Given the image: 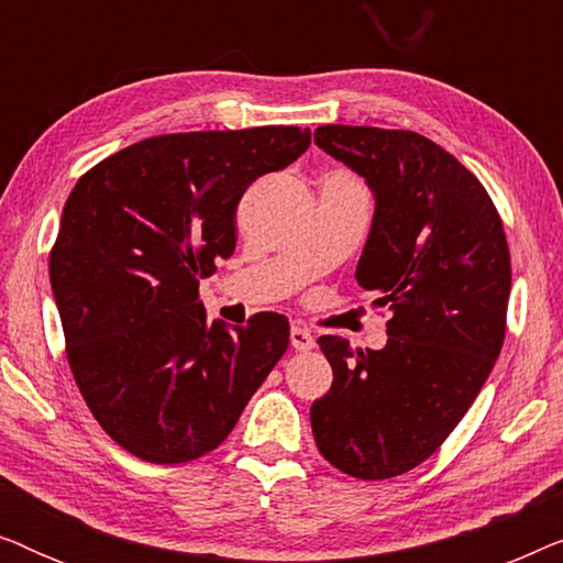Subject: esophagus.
Instances as JSON below:
<instances>
[{"mask_svg": "<svg viewBox=\"0 0 563 563\" xmlns=\"http://www.w3.org/2000/svg\"><path fill=\"white\" fill-rule=\"evenodd\" d=\"M289 341H291V349H295V351H312L314 349L312 333H310V330L299 328V325H291Z\"/></svg>", "mask_w": 563, "mask_h": 563, "instance_id": "obj_1", "label": "esophagus"}]
</instances>
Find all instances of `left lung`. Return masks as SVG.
Wrapping results in <instances>:
<instances>
[{
  "label": "left lung",
  "instance_id": "obj_1",
  "mask_svg": "<svg viewBox=\"0 0 563 563\" xmlns=\"http://www.w3.org/2000/svg\"><path fill=\"white\" fill-rule=\"evenodd\" d=\"M314 143L372 189L356 279L391 320L379 351L320 338L333 387L314 399L312 435L341 472L389 479L422 464L487 382L505 341L510 251L487 189L428 137L322 125Z\"/></svg>",
  "mask_w": 563,
  "mask_h": 563
}]
</instances>
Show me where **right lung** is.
Instances as JSON below:
<instances>
[{"label": "right lung", "mask_w": 563, "mask_h": 563, "mask_svg": "<svg viewBox=\"0 0 563 563\" xmlns=\"http://www.w3.org/2000/svg\"><path fill=\"white\" fill-rule=\"evenodd\" d=\"M310 148V128L158 135L76 181L51 253L68 364L104 433L151 464H184L230 435L289 345L284 314L210 320L199 279L235 251L258 176Z\"/></svg>", "instance_id": "obj_1"}]
</instances>
